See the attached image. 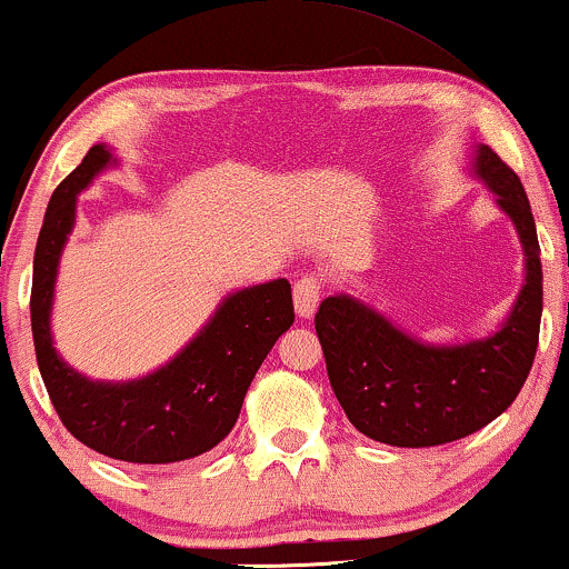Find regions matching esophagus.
Wrapping results in <instances>:
<instances>
[{"label":"esophagus","instance_id":"1","mask_svg":"<svg viewBox=\"0 0 569 569\" xmlns=\"http://www.w3.org/2000/svg\"><path fill=\"white\" fill-rule=\"evenodd\" d=\"M320 283L318 276H302L293 283V310H297L299 318H312L315 307L320 302Z\"/></svg>","mask_w":569,"mask_h":569}]
</instances>
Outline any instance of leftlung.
I'll use <instances>...</instances> for the list:
<instances>
[{
	"mask_svg": "<svg viewBox=\"0 0 569 569\" xmlns=\"http://www.w3.org/2000/svg\"><path fill=\"white\" fill-rule=\"evenodd\" d=\"M471 177L496 196L525 251L515 305L488 337L432 345L352 293L320 302L315 331L328 379L352 427L395 448H435L480 432L515 402L538 350L543 270L530 201L496 150L477 146Z\"/></svg>",
	"mask_w": 569,
	"mask_h": 569,
	"instance_id": "obj_1",
	"label": "left lung"
}]
</instances>
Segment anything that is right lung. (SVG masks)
Listing matches in <instances>:
<instances>
[{
	"label": "right lung",
	"mask_w": 569,
	"mask_h": 569,
	"mask_svg": "<svg viewBox=\"0 0 569 569\" xmlns=\"http://www.w3.org/2000/svg\"><path fill=\"white\" fill-rule=\"evenodd\" d=\"M113 167V148L98 142L47 203L31 283L39 373L63 427L87 448L129 463L188 461L236 427L259 366L293 323L291 283L276 278L230 291L172 360L137 379L100 381L68 366L52 339L60 257L77 224L79 193Z\"/></svg>",
	"instance_id": "right-lung-1"
}]
</instances>
